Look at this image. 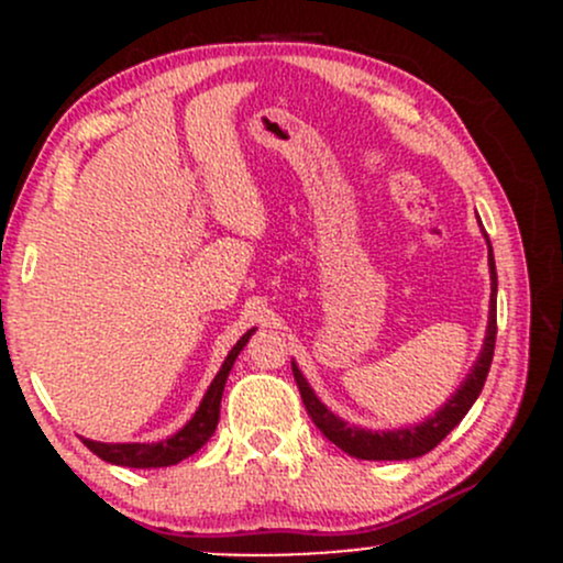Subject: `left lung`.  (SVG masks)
<instances>
[{
    "label": "left lung",
    "instance_id": "obj_1",
    "mask_svg": "<svg viewBox=\"0 0 563 563\" xmlns=\"http://www.w3.org/2000/svg\"><path fill=\"white\" fill-rule=\"evenodd\" d=\"M489 273H493V296H489V325H487V339H484V349L476 360L474 371L466 378V384L455 391V397L450 399L442 410L437 412L434 418L416 426V429H399V431H365L357 429V426H349L335 418L325 405L314 397V391L309 389V384L303 380L299 367H294L296 386H299L301 402L307 407L309 418H312L314 426L325 434L335 448L349 452L352 457H360V461H410V457H421L426 452H431L442 442L444 437L455 429L457 423L463 421V416L471 410V405L479 397L484 380H487L489 365H493L495 354V335H497V273H495V260L493 249H489Z\"/></svg>",
    "mask_w": 563,
    "mask_h": 563
}]
</instances>
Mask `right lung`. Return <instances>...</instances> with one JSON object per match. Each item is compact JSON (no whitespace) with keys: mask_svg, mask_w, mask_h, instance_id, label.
<instances>
[{"mask_svg":"<svg viewBox=\"0 0 563 563\" xmlns=\"http://www.w3.org/2000/svg\"><path fill=\"white\" fill-rule=\"evenodd\" d=\"M251 333L254 331L245 333L243 339L232 346L228 360H224L222 371L217 373L214 380H211L209 391H206L203 402H200L196 416H192L185 429H179L174 437L156 444H140V442L106 444V442H92V439H84V444H87L97 457H102V461L115 463V466H129V468H161V466H174V463L185 461L187 455H192V452L203 448V444L209 442V437L214 434L219 423V405H222L224 380H228L232 365H235L238 354H241V349L249 344Z\"/></svg>","mask_w":563,"mask_h":563,"instance_id":"1","label":"right lung"}]
</instances>
